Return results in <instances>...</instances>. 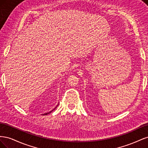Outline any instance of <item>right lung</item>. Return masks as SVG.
Instances as JSON below:
<instances>
[{"label": "right lung", "instance_id": "right-lung-1", "mask_svg": "<svg viewBox=\"0 0 148 148\" xmlns=\"http://www.w3.org/2000/svg\"><path fill=\"white\" fill-rule=\"evenodd\" d=\"M58 106H59V104H58V105H57V106H56V107H55V108H54V109H53V110H52L51 111H50V112H47V113H46V114H44L43 115H47V114H50V113H51V112H52V111H53V110H55V109H56V108H57V107Z\"/></svg>", "mask_w": 148, "mask_h": 148}]
</instances>
